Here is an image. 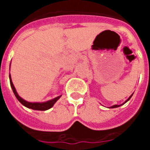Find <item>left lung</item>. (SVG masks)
Wrapping results in <instances>:
<instances>
[{
	"label": "left lung",
	"instance_id": "1",
	"mask_svg": "<svg viewBox=\"0 0 150 150\" xmlns=\"http://www.w3.org/2000/svg\"><path fill=\"white\" fill-rule=\"evenodd\" d=\"M133 94H134V93H133ZM133 94H132V95H130V96H129V98H128L127 99V100H125V101L124 103H122V104H120V105H118V104H115V105H112V106H111V107H110L109 108H116V107H120V106L123 105V104H125V103H126L127 101H128V100H129L130 99H131V98H132V95H133Z\"/></svg>",
	"mask_w": 150,
	"mask_h": 150
}]
</instances>
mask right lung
Segmentation results:
<instances>
[{
    "label": "right lung",
    "mask_w": 150,
    "mask_h": 150,
    "mask_svg": "<svg viewBox=\"0 0 150 150\" xmlns=\"http://www.w3.org/2000/svg\"><path fill=\"white\" fill-rule=\"evenodd\" d=\"M10 64H11V62H10ZM9 77H10V86H11L12 89H13V93L15 95L16 98H17V100L18 101L20 102L21 104H22L25 107H28L29 109H32L34 110H47L50 109L51 107H53L54 104H55V102L57 100H59L60 98L62 95H59V96L56 97L55 98L51 99L50 100H47V101H44V102H29L25 100V99H23L22 98H21L18 94L17 93L16 89L15 86H14V85H13V81H12L11 79V75H9Z\"/></svg>",
    "instance_id": "add662e5"
}]
</instances>
